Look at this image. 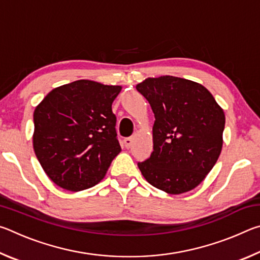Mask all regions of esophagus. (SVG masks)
Returning a JSON list of instances; mask_svg holds the SVG:
<instances>
[{
    "label": "esophagus",
    "instance_id": "1",
    "mask_svg": "<svg viewBox=\"0 0 260 260\" xmlns=\"http://www.w3.org/2000/svg\"><path fill=\"white\" fill-rule=\"evenodd\" d=\"M132 143H133V139H132V138H126L124 140V144H125V147L127 149H128L132 146Z\"/></svg>",
    "mask_w": 260,
    "mask_h": 260
}]
</instances>
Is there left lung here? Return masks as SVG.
I'll return each mask as SVG.
<instances>
[{
  "label": "left lung",
  "mask_w": 260,
  "mask_h": 260,
  "mask_svg": "<svg viewBox=\"0 0 260 260\" xmlns=\"http://www.w3.org/2000/svg\"><path fill=\"white\" fill-rule=\"evenodd\" d=\"M155 114L153 151L138 162L144 179L171 195L203 181L222 149L225 113L201 83L162 76L136 86Z\"/></svg>",
  "instance_id": "8db88e82"
}]
</instances>
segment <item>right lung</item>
<instances>
[{"instance_id":"obj_1","label":"right lung","mask_w":260,"mask_h":260,"mask_svg":"<svg viewBox=\"0 0 260 260\" xmlns=\"http://www.w3.org/2000/svg\"><path fill=\"white\" fill-rule=\"evenodd\" d=\"M120 90L77 80L52 89L35 108L34 152L57 186L79 191L104 178L121 150L111 108Z\"/></svg>"}]
</instances>
